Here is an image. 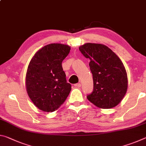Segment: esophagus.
Listing matches in <instances>:
<instances>
[{
	"mask_svg": "<svg viewBox=\"0 0 146 146\" xmlns=\"http://www.w3.org/2000/svg\"><path fill=\"white\" fill-rule=\"evenodd\" d=\"M75 87H76V88H80V87H81V84L80 83H77V84H75Z\"/></svg>",
	"mask_w": 146,
	"mask_h": 146,
	"instance_id": "esophagus-1",
	"label": "esophagus"
}]
</instances>
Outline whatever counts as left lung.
Masks as SVG:
<instances>
[{
  "mask_svg": "<svg viewBox=\"0 0 146 146\" xmlns=\"http://www.w3.org/2000/svg\"><path fill=\"white\" fill-rule=\"evenodd\" d=\"M79 50L90 60L93 90L87 96L88 100L100 108L115 107L127 90V73L122 62L103 44L86 43L79 47Z\"/></svg>",
  "mask_w": 146,
  "mask_h": 146,
  "instance_id": "1",
  "label": "left lung"
}]
</instances>
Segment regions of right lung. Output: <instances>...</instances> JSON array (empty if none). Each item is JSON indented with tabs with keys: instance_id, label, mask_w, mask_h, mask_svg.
<instances>
[{
	"instance_id": "1",
	"label": "right lung",
	"mask_w": 146,
	"mask_h": 146,
	"mask_svg": "<svg viewBox=\"0 0 146 146\" xmlns=\"http://www.w3.org/2000/svg\"><path fill=\"white\" fill-rule=\"evenodd\" d=\"M70 47L50 44L42 48L31 58L26 76L27 93L39 110L53 112L65 102L71 86L67 82L62 62Z\"/></svg>"
}]
</instances>
